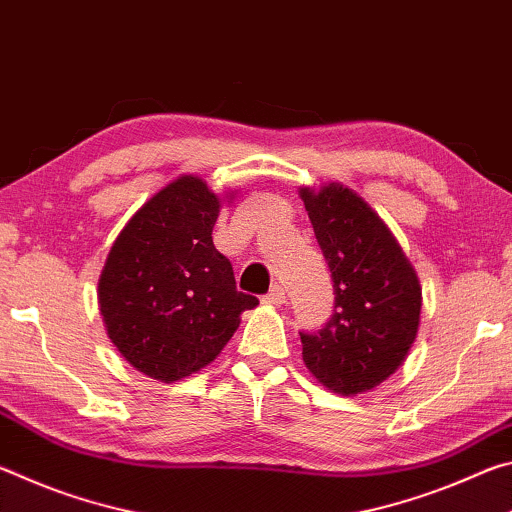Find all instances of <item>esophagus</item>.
Returning a JSON list of instances; mask_svg holds the SVG:
<instances>
[{
	"instance_id": "esophagus-1",
	"label": "esophagus",
	"mask_w": 512,
	"mask_h": 512,
	"mask_svg": "<svg viewBox=\"0 0 512 512\" xmlns=\"http://www.w3.org/2000/svg\"><path fill=\"white\" fill-rule=\"evenodd\" d=\"M264 300L268 302V305H282V302L287 300V289H284L282 284H273L271 291L266 293Z\"/></svg>"
}]
</instances>
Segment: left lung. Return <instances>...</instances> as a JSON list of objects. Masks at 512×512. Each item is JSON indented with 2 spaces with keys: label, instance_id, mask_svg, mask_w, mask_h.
<instances>
[{
  "label": "left lung",
  "instance_id": "8db88e82",
  "mask_svg": "<svg viewBox=\"0 0 512 512\" xmlns=\"http://www.w3.org/2000/svg\"><path fill=\"white\" fill-rule=\"evenodd\" d=\"M334 282V314L302 334V361L327 391L361 395L409 357L420 329L422 287L381 216L341 183L300 187Z\"/></svg>",
  "mask_w": 512,
  "mask_h": 512
}]
</instances>
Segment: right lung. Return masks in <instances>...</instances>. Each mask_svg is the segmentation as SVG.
<instances>
[{
	"mask_svg": "<svg viewBox=\"0 0 512 512\" xmlns=\"http://www.w3.org/2000/svg\"><path fill=\"white\" fill-rule=\"evenodd\" d=\"M185 173L155 192L112 244L99 275L108 339L142 375L173 384L219 357L241 314L259 305L237 291L232 264L214 248L223 201Z\"/></svg>",
	"mask_w": 512,
	"mask_h": 512,
	"instance_id": "obj_1",
	"label": "right lung"
}]
</instances>
